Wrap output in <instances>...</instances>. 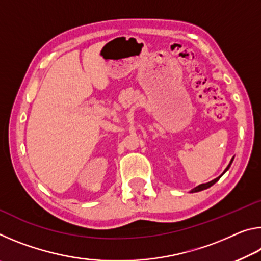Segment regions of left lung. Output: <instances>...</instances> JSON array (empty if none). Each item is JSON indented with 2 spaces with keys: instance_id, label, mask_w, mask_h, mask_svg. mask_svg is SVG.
<instances>
[{
  "instance_id": "obj_1",
  "label": "left lung",
  "mask_w": 261,
  "mask_h": 261,
  "mask_svg": "<svg viewBox=\"0 0 261 261\" xmlns=\"http://www.w3.org/2000/svg\"><path fill=\"white\" fill-rule=\"evenodd\" d=\"M232 161H233V158L231 159V160H230V162H229V165L227 166V168H226V169H224V171H223V173H222V175L224 174V173H226V171L229 169V168H230V166H231V163H232ZM222 175H220L219 176V177H216L215 179H213V180H211V182H208V183H204V184H200V185H198V187H196V188H194V189H192L191 190V191H190V192H191V193H193V192H199V191H202V190H206V189H208V188H211L212 187V185H213V184H215L216 182H218V180L220 179V177H221V176H222Z\"/></svg>"
}]
</instances>
